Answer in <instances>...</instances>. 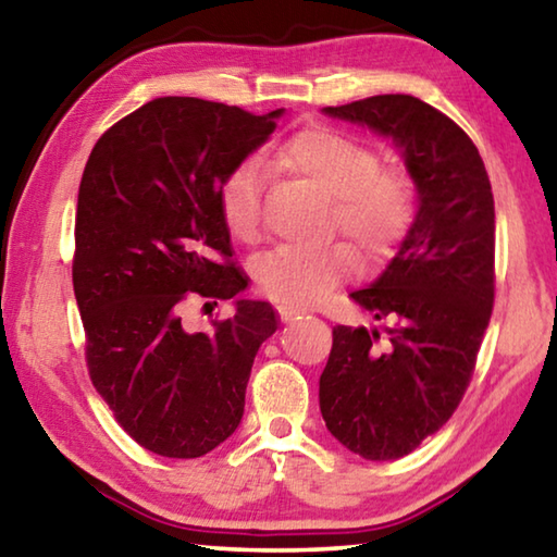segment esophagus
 I'll use <instances>...</instances> for the list:
<instances>
[{
  "label": "esophagus",
  "instance_id": "obj_1",
  "mask_svg": "<svg viewBox=\"0 0 557 557\" xmlns=\"http://www.w3.org/2000/svg\"><path fill=\"white\" fill-rule=\"evenodd\" d=\"M277 314H280L282 322H295V319H299V317H301L299 309H295V307H287V305L277 307Z\"/></svg>",
  "mask_w": 557,
  "mask_h": 557
}]
</instances>
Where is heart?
<instances>
[{
    "label": "heart",
    "instance_id": "obj_1",
    "mask_svg": "<svg viewBox=\"0 0 557 557\" xmlns=\"http://www.w3.org/2000/svg\"><path fill=\"white\" fill-rule=\"evenodd\" d=\"M275 162L329 196V228L344 233L366 262H379L398 248L418 219L414 178L395 166H381L375 149L329 127L301 129L277 149ZM265 174L256 162L233 166L219 188L225 228L240 243L262 233ZM356 268L346 243L322 248H282L262 256L256 285L272 299L292 307H312L342 285Z\"/></svg>",
    "mask_w": 557,
    "mask_h": 557
}]
</instances>
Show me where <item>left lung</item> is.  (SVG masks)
<instances>
[{
    "label": "left lung",
    "mask_w": 557,
    "mask_h": 557,
    "mask_svg": "<svg viewBox=\"0 0 557 557\" xmlns=\"http://www.w3.org/2000/svg\"><path fill=\"white\" fill-rule=\"evenodd\" d=\"M324 112L393 137L420 194L398 256L351 292L385 332L336 324L319 379L329 432L363 459H398L445 425L474 375L496 292L492 182L467 132L418 98L373 96Z\"/></svg>",
    "instance_id": "1"
}]
</instances>
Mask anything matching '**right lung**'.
<instances>
[{"instance_id":"1","label":"right lung","mask_w":557,"mask_h":557,"mask_svg":"<svg viewBox=\"0 0 557 557\" xmlns=\"http://www.w3.org/2000/svg\"><path fill=\"white\" fill-rule=\"evenodd\" d=\"M280 115L157 98L102 132L83 169L73 292L88 373L120 428L154 455L194 459L233 435L258 348L277 329L268 301L240 299L209 334L186 332L182 309L248 285L219 188Z\"/></svg>"}]
</instances>
